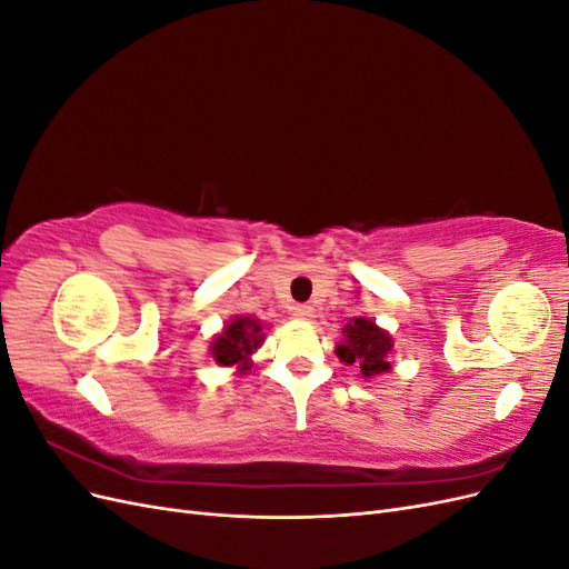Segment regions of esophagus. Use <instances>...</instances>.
I'll list each match as a JSON object with an SVG mask.
<instances>
[{
  "mask_svg": "<svg viewBox=\"0 0 569 569\" xmlns=\"http://www.w3.org/2000/svg\"><path fill=\"white\" fill-rule=\"evenodd\" d=\"M291 316L299 318V320H311V318H313V306L297 303L295 308H291Z\"/></svg>",
  "mask_w": 569,
  "mask_h": 569,
  "instance_id": "esophagus-1",
  "label": "esophagus"
}]
</instances>
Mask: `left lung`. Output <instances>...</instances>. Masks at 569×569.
<instances>
[{
  "mask_svg": "<svg viewBox=\"0 0 569 569\" xmlns=\"http://www.w3.org/2000/svg\"><path fill=\"white\" fill-rule=\"evenodd\" d=\"M341 343L337 347V356L341 363L360 368L363 377H375L391 370L389 353L393 339L382 327H377L368 318H351L341 327Z\"/></svg>",
  "mask_w": 569,
  "mask_h": 569,
  "instance_id": "left-lung-1",
  "label": "left lung"
}]
</instances>
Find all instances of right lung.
<instances>
[{
    "mask_svg": "<svg viewBox=\"0 0 569 569\" xmlns=\"http://www.w3.org/2000/svg\"><path fill=\"white\" fill-rule=\"evenodd\" d=\"M263 339L266 335L261 322L251 316H237L222 327L220 335L213 337L211 356L222 368L234 366L239 372H247L251 368V353L261 347Z\"/></svg>",
    "mask_w": 569,
    "mask_h": 569,
    "instance_id": "obj_1",
    "label": "right lung"
}]
</instances>
